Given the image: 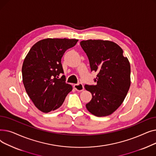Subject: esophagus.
Instances as JSON below:
<instances>
[{
  "instance_id": "34e87169",
  "label": "esophagus",
  "mask_w": 156,
  "mask_h": 156,
  "mask_svg": "<svg viewBox=\"0 0 156 156\" xmlns=\"http://www.w3.org/2000/svg\"><path fill=\"white\" fill-rule=\"evenodd\" d=\"M74 88H75L76 91H78V92H81L84 90V87H83V84H81V83L74 85Z\"/></svg>"
}]
</instances>
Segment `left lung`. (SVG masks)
Listing matches in <instances>:
<instances>
[{"label": "left lung", "instance_id": "8db88e82", "mask_svg": "<svg viewBox=\"0 0 156 156\" xmlns=\"http://www.w3.org/2000/svg\"><path fill=\"white\" fill-rule=\"evenodd\" d=\"M91 71L97 72L95 85H85L92 94L87 110L97 117L111 115L123 102L131 84L130 64L122 49L109 40H87L80 42Z\"/></svg>", "mask_w": 156, "mask_h": 156}]
</instances>
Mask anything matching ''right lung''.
<instances>
[{
	"mask_svg": "<svg viewBox=\"0 0 156 156\" xmlns=\"http://www.w3.org/2000/svg\"><path fill=\"white\" fill-rule=\"evenodd\" d=\"M78 40L45 38L35 44L24 58L22 66L23 83L36 108L48 112L60 108L73 89L65 82L61 59L66 51Z\"/></svg>",
	"mask_w": 156,
	"mask_h": 156,
	"instance_id": "add662e5",
	"label": "right lung"
}]
</instances>
